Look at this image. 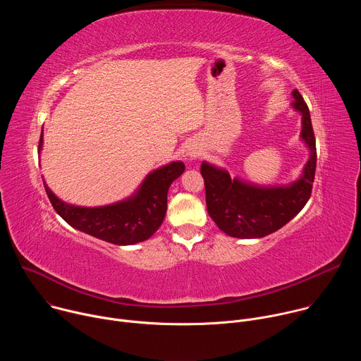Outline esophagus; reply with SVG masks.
<instances>
[{
  "label": "esophagus",
  "mask_w": 361,
  "mask_h": 361,
  "mask_svg": "<svg viewBox=\"0 0 361 361\" xmlns=\"http://www.w3.org/2000/svg\"><path fill=\"white\" fill-rule=\"evenodd\" d=\"M195 154H197L195 151H188V156H190V157H194V156H195Z\"/></svg>",
  "instance_id": "1"
}]
</instances>
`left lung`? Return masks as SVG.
I'll list each match as a JSON object with an SVG mask.
<instances>
[{
    "label": "left lung",
    "mask_w": 361,
    "mask_h": 361,
    "mask_svg": "<svg viewBox=\"0 0 361 361\" xmlns=\"http://www.w3.org/2000/svg\"><path fill=\"white\" fill-rule=\"evenodd\" d=\"M291 106L301 114V140L310 149V157L301 176L288 185H255L209 163L201 164L207 212L217 227L237 238H262L295 217L312 195L317 151L310 111L301 94L291 92Z\"/></svg>",
    "instance_id": "obj_1"
}]
</instances>
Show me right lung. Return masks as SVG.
<instances>
[{"label": "right lung", "instance_id": "right-lung-1", "mask_svg": "<svg viewBox=\"0 0 361 361\" xmlns=\"http://www.w3.org/2000/svg\"><path fill=\"white\" fill-rule=\"evenodd\" d=\"M42 147V133L38 149ZM184 163L173 161L151 171L128 198L101 205L80 207L60 200L44 181L54 210L74 228L117 245L148 240L161 226L167 213V192L171 183L184 173Z\"/></svg>", "mask_w": 361, "mask_h": 361}]
</instances>
